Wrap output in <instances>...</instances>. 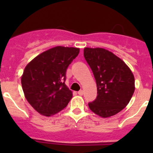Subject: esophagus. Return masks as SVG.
<instances>
[{
  "mask_svg": "<svg viewBox=\"0 0 153 153\" xmlns=\"http://www.w3.org/2000/svg\"><path fill=\"white\" fill-rule=\"evenodd\" d=\"M78 94L79 95H83V94H84V91H83V90H79L78 92Z\"/></svg>",
  "mask_w": 153,
  "mask_h": 153,
  "instance_id": "obj_1",
  "label": "esophagus"
}]
</instances>
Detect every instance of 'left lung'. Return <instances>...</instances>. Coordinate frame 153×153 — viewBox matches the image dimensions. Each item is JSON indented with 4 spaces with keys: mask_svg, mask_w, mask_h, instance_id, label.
Wrapping results in <instances>:
<instances>
[{
    "mask_svg": "<svg viewBox=\"0 0 153 153\" xmlns=\"http://www.w3.org/2000/svg\"><path fill=\"white\" fill-rule=\"evenodd\" d=\"M84 56L93 72L97 98L88 104L96 115L108 118L129 104L135 91V78L128 66L112 52L102 48H84Z\"/></svg>",
    "mask_w": 153,
    "mask_h": 153,
    "instance_id": "left-lung-1",
    "label": "left lung"
}]
</instances>
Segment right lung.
Wrapping results in <instances>:
<instances>
[{
    "mask_svg": "<svg viewBox=\"0 0 153 153\" xmlns=\"http://www.w3.org/2000/svg\"><path fill=\"white\" fill-rule=\"evenodd\" d=\"M78 48L55 47L35 57L21 77L24 95L30 105L45 116L55 115L72 98L66 86V72L78 56Z\"/></svg>",
    "mask_w": 153,
    "mask_h": 153,
    "instance_id": "add662e5",
    "label": "right lung"
}]
</instances>
